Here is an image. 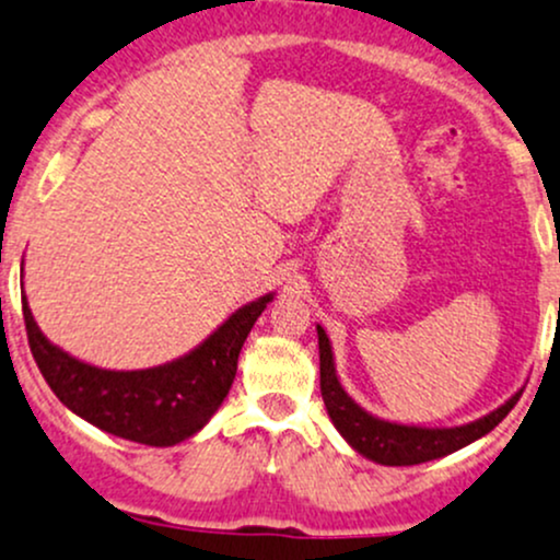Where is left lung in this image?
<instances>
[{
	"label": "left lung",
	"mask_w": 560,
	"mask_h": 560,
	"mask_svg": "<svg viewBox=\"0 0 560 560\" xmlns=\"http://www.w3.org/2000/svg\"><path fill=\"white\" fill-rule=\"evenodd\" d=\"M316 331L318 361H322V398L331 425L340 430V435L348 441L350 450H355L361 457L372 459L377 465H420L463 450V446L472 444V441H478L489 430L500 425L521 396L518 390L502 407L489 411V415L454 428L404 425V422L383 420V417H374L372 411L359 407L348 396L340 377H337L335 353H331L327 331H324V327H318V324Z\"/></svg>",
	"instance_id": "8db88e82"
}]
</instances>
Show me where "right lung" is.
I'll use <instances>...</instances> for the list:
<instances>
[{
  "label": "right lung",
  "instance_id": "add662e5",
  "mask_svg": "<svg viewBox=\"0 0 560 560\" xmlns=\"http://www.w3.org/2000/svg\"><path fill=\"white\" fill-rule=\"evenodd\" d=\"M276 292L231 313L180 359L151 370H101L42 335L23 292L28 346L60 404L90 425L145 446H175L199 433L229 396L244 340Z\"/></svg>",
  "mask_w": 560,
  "mask_h": 560
}]
</instances>
